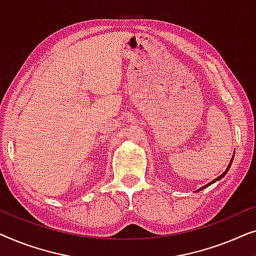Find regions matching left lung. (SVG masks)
<instances>
[{
  "mask_svg": "<svg viewBox=\"0 0 256 256\" xmlns=\"http://www.w3.org/2000/svg\"><path fill=\"white\" fill-rule=\"evenodd\" d=\"M230 163L228 164V168H227V169L225 170V172H224V174H220V176H219V177H216V180H213L211 182V183H208V185H205V186H202V188H199V190H202V188H206V186H208V185H211L212 183H214V182H216V180H220V178H222V177H224V176H225V174H227V171H228V169H230ZM199 190H198V191H199Z\"/></svg>",
  "mask_w": 256,
  "mask_h": 256,
  "instance_id": "1",
  "label": "left lung"
}]
</instances>
